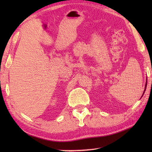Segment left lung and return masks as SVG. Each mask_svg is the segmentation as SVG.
<instances>
[{"label": "left lung", "instance_id": "obj_1", "mask_svg": "<svg viewBox=\"0 0 152 152\" xmlns=\"http://www.w3.org/2000/svg\"><path fill=\"white\" fill-rule=\"evenodd\" d=\"M146 86H147V84H145V90H144V92H143V93H144V92H145V89H146Z\"/></svg>", "mask_w": 152, "mask_h": 152}]
</instances>
